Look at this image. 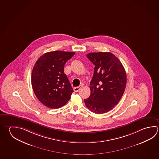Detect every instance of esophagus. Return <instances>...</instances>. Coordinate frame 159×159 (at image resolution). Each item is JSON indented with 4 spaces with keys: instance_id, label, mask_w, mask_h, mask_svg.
Listing matches in <instances>:
<instances>
[{
    "instance_id": "1",
    "label": "esophagus",
    "mask_w": 159,
    "mask_h": 159,
    "mask_svg": "<svg viewBox=\"0 0 159 159\" xmlns=\"http://www.w3.org/2000/svg\"><path fill=\"white\" fill-rule=\"evenodd\" d=\"M81 88H82V86H80L78 87H74V91H75V92L77 93V92H78L79 90L81 89Z\"/></svg>"
}]
</instances>
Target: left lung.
<instances>
[{
	"label": "left lung",
	"mask_w": 159,
	"mask_h": 159,
	"mask_svg": "<svg viewBox=\"0 0 159 159\" xmlns=\"http://www.w3.org/2000/svg\"><path fill=\"white\" fill-rule=\"evenodd\" d=\"M86 57L95 68L90 84L91 94L84 100V103L93 113H107L118 104L124 93L125 70L118 58L111 52H90Z\"/></svg>",
	"instance_id": "8db88e82"
}]
</instances>
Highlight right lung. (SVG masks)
Instances as JSON below:
<instances>
[{
    "label": "right lung",
    "instance_id": "obj_1",
    "mask_svg": "<svg viewBox=\"0 0 159 159\" xmlns=\"http://www.w3.org/2000/svg\"><path fill=\"white\" fill-rule=\"evenodd\" d=\"M75 54L61 51L46 52L38 59L33 68L34 92L39 100L50 109H58L66 105L73 93L64 68Z\"/></svg>",
    "mask_w": 159,
    "mask_h": 159
}]
</instances>
